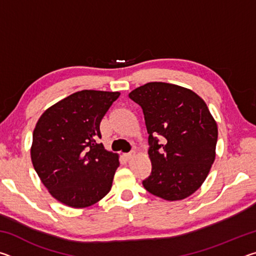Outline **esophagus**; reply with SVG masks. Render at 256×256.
Listing matches in <instances>:
<instances>
[{"mask_svg":"<svg viewBox=\"0 0 256 256\" xmlns=\"http://www.w3.org/2000/svg\"><path fill=\"white\" fill-rule=\"evenodd\" d=\"M134 156H136V151H130V152H128V154H124V157L126 158V159H131V158H133Z\"/></svg>","mask_w":256,"mask_h":256,"instance_id":"34e87169","label":"esophagus"}]
</instances>
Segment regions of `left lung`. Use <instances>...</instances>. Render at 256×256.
<instances>
[{"label": "left lung", "mask_w": 256, "mask_h": 256, "mask_svg": "<svg viewBox=\"0 0 256 256\" xmlns=\"http://www.w3.org/2000/svg\"><path fill=\"white\" fill-rule=\"evenodd\" d=\"M128 97L144 110L149 134L152 170L144 188L168 201L190 196L216 158L218 128L206 104L192 90L164 82H149Z\"/></svg>", "instance_id": "left-lung-1"}]
</instances>
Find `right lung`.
Returning <instances> with one entry per match:
<instances>
[{"mask_svg": "<svg viewBox=\"0 0 256 256\" xmlns=\"http://www.w3.org/2000/svg\"><path fill=\"white\" fill-rule=\"evenodd\" d=\"M120 92L82 90L44 112L32 133V162L56 200L71 208L94 204L110 192L118 154L99 144V125Z\"/></svg>", "mask_w": 256, "mask_h": 256, "instance_id": "obj_1", "label": "right lung"}]
</instances>
